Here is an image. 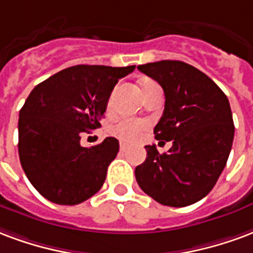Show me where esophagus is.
Listing matches in <instances>:
<instances>
[{
	"label": "esophagus",
	"instance_id": "34e87169",
	"mask_svg": "<svg viewBox=\"0 0 253 253\" xmlns=\"http://www.w3.org/2000/svg\"><path fill=\"white\" fill-rule=\"evenodd\" d=\"M126 149H128V144H125V143H121V144H120V151H121V152H125Z\"/></svg>",
	"mask_w": 253,
	"mask_h": 253
}]
</instances>
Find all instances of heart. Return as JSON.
<instances>
[{
	"label": "heart",
	"instance_id": "heart-1",
	"mask_svg": "<svg viewBox=\"0 0 253 253\" xmlns=\"http://www.w3.org/2000/svg\"><path fill=\"white\" fill-rule=\"evenodd\" d=\"M156 84L154 81H149V79H145L140 84V87H141V93L145 91L147 88L151 87ZM144 129V124L143 123H139V121H134V120L124 119L117 121L116 124L110 126V133L116 136L117 139L123 140V141H126V143H130L133 140L137 139L139 133Z\"/></svg>",
	"mask_w": 253,
	"mask_h": 253
}]
</instances>
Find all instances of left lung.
<instances>
[{
    "label": "left lung",
    "mask_w": 253,
    "mask_h": 253,
    "mask_svg": "<svg viewBox=\"0 0 253 253\" xmlns=\"http://www.w3.org/2000/svg\"><path fill=\"white\" fill-rule=\"evenodd\" d=\"M163 87L165 112L154 133L171 141L167 154L145 145L147 159L134 169L140 189L166 206L183 208L214 187L229 158L235 125L224 91L198 68L180 60L137 66Z\"/></svg>",
    "instance_id": "1"
}]
</instances>
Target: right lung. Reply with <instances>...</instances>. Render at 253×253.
Returning <instances> with one entry per match:
<instances>
[{"label": "right lung", "instance_id": "right-lung-1", "mask_svg": "<svg viewBox=\"0 0 253 253\" xmlns=\"http://www.w3.org/2000/svg\"><path fill=\"white\" fill-rule=\"evenodd\" d=\"M133 70L79 64L31 91L18 116V155L27 178L44 198L78 205L102 187L119 140L106 137L86 148L81 133L101 125L112 90Z\"/></svg>", "mask_w": 253, "mask_h": 253}]
</instances>
